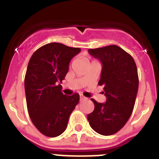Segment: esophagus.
<instances>
[{"instance_id":"obj_1","label":"esophagus","mask_w":159,"mask_h":159,"mask_svg":"<svg viewBox=\"0 0 159 159\" xmlns=\"http://www.w3.org/2000/svg\"><path fill=\"white\" fill-rule=\"evenodd\" d=\"M80 101H83V100H84V99H86V97H84V95H80Z\"/></svg>"}]
</instances>
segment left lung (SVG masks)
<instances>
[{"label":"left lung","mask_w":159,"mask_h":159,"mask_svg":"<svg viewBox=\"0 0 159 159\" xmlns=\"http://www.w3.org/2000/svg\"><path fill=\"white\" fill-rule=\"evenodd\" d=\"M89 53L102 64L98 84L104 88L107 101L92 99L93 112L88 116L90 126L102 135H111L121 130L134 109L139 89V75L133 57L117 45L90 48Z\"/></svg>","instance_id":"1"}]
</instances>
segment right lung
Masks as SVG:
<instances>
[{"mask_svg": "<svg viewBox=\"0 0 159 159\" xmlns=\"http://www.w3.org/2000/svg\"><path fill=\"white\" fill-rule=\"evenodd\" d=\"M81 49L60 43L38 48L29 60L25 77L29 117L37 130L48 137H57L66 130L68 119L80 101L78 93L71 96L61 92L68 65Z\"/></svg>", "mask_w": 159, "mask_h": 159, "instance_id": "right-lung-1", "label": "right lung"}]
</instances>
